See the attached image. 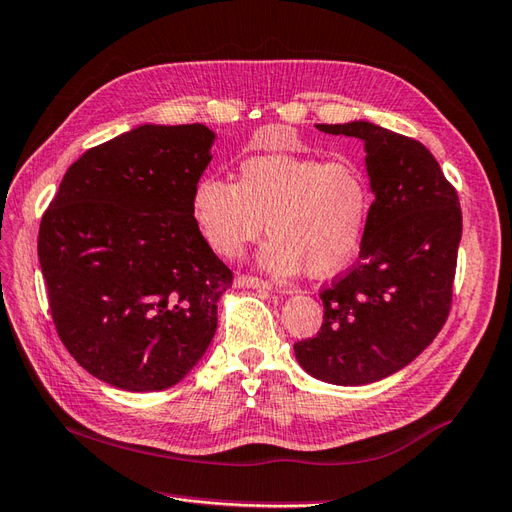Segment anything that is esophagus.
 <instances>
[{
	"label": "esophagus",
	"mask_w": 512,
	"mask_h": 512,
	"mask_svg": "<svg viewBox=\"0 0 512 512\" xmlns=\"http://www.w3.org/2000/svg\"><path fill=\"white\" fill-rule=\"evenodd\" d=\"M235 283L240 285V288H259V290H275V292H285L281 288H275V285H270L264 279H257V277H248V275H240L235 279Z\"/></svg>",
	"instance_id": "esophagus-1"
}]
</instances>
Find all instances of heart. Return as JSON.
<instances>
[{
    "instance_id": "b5f03b06",
    "label": "heart",
    "mask_w": 512,
    "mask_h": 512,
    "mask_svg": "<svg viewBox=\"0 0 512 512\" xmlns=\"http://www.w3.org/2000/svg\"><path fill=\"white\" fill-rule=\"evenodd\" d=\"M373 192L360 165L314 154H257L242 161L237 183L200 178L192 218L213 251L237 257L266 229L259 264L275 275L303 266L314 277L342 270L360 251Z\"/></svg>"
}]
</instances>
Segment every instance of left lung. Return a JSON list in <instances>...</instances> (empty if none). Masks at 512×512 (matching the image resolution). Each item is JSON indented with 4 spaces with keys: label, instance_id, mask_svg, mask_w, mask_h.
<instances>
[{
    "label": "left lung",
    "instance_id": "1",
    "mask_svg": "<svg viewBox=\"0 0 512 512\" xmlns=\"http://www.w3.org/2000/svg\"><path fill=\"white\" fill-rule=\"evenodd\" d=\"M316 128L364 141L375 200L358 264L320 292L323 327L296 342L294 355L320 382L373 384L408 366L445 325L462 237L460 202L417 139L364 120Z\"/></svg>",
    "mask_w": 512,
    "mask_h": 512
}]
</instances>
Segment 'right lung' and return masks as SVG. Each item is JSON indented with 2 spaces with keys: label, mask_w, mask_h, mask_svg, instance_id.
Segmentation results:
<instances>
[{
  "label": "right lung",
  "mask_w": 512,
  "mask_h": 512,
  "mask_svg": "<svg viewBox=\"0 0 512 512\" xmlns=\"http://www.w3.org/2000/svg\"><path fill=\"white\" fill-rule=\"evenodd\" d=\"M216 133L144 124L69 165L43 213L39 261L65 349L130 392L181 382L209 349L233 272L192 218Z\"/></svg>",
  "instance_id": "obj_1"
}]
</instances>
